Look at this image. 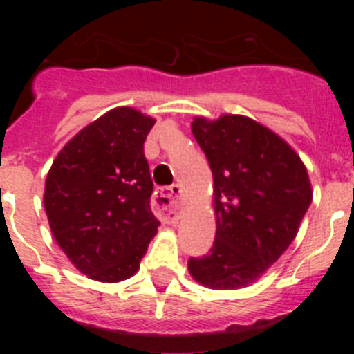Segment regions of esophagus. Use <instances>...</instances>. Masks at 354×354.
Here are the masks:
<instances>
[{
  "label": "esophagus",
  "instance_id": "obj_1",
  "mask_svg": "<svg viewBox=\"0 0 354 354\" xmlns=\"http://www.w3.org/2000/svg\"><path fill=\"white\" fill-rule=\"evenodd\" d=\"M152 209L165 223H174L180 218L183 212V200H180V187L177 184L161 187L154 196Z\"/></svg>",
  "mask_w": 354,
  "mask_h": 354
}]
</instances>
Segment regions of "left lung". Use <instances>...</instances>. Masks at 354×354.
I'll return each instance as SVG.
<instances>
[{
	"label": "left lung",
	"instance_id": "left-lung-1",
	"mask_svg": "<svg viewBox=\"0 0 354 354\" xmlns=\"http://www.w3.org/2000/svg\"><path fill=\"white\" fill-rule=\"evenodd\" d=\"M192 133L212 171L216 237L187 270L207 289L248 287L298 234L312 202L308 171L286 140L245 115L195 117Z\"/></svg>",
	"mask_w": 354,
	"mask_h": 354
}]
</instances>
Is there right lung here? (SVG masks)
Returning <instances> with one entry per match:
<instances>
[{
	"label": "right lung",
	"instance_id": "add662e5",
	"mask_svg": "<svg viewBox=\"0 0 354 354\" xmlns=\"http://www.w3.org/2000/svg\"><path fill=\"white\" fill-rule=\"evenodd\" d=\"M154 124L129 106L109 109L65 143L46 177L53 236L74 268L97 282L133 277L158 232L143 154Z\"/></svg>",
	"mask_w": 354,
	"mask_h": 354
}]
</instances>
